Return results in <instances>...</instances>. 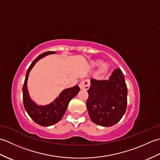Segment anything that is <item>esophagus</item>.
<instances>
[{
    "mask_svg": "<svg viewBox=\"0 0 160 160\" xmlns=\"http://www.w3.org/2000/svg\"><path fill=\"white\" fill-rule=\"evenodd\" d=\"M79 87L82 90H87L89 89V88L90 87V82H89V80L85 79L82 80V82H81L79 84Z\"/></svg>",
    "mask_w": 160,
    "mask_h": 160,
    "instance_id": "1",
    "label": "esophagus"
}]
</instances>
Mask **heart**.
I'll return each instance as SVG.
<instances>
[{
	"label": "heart",
	"instance_id": "heart-1",
	"mask_svg": "<svg viewBox=\"0 0 160 160\" xmlns=\"http://www.w3.org/2000/svg\"><path fill=\"white\" fill-rule=\"evenodd\" d=\"M101 60H98L94 61V62H92V65L93 66H98V65H100L99 67V70H98V72H99L100 74L101 75H104L106 74L108 70H109V65H108V64L107 62H102L101 63Z\"/></svg>",
	"mask_w": 160,
	"mask_h": 160
}]
</instances>
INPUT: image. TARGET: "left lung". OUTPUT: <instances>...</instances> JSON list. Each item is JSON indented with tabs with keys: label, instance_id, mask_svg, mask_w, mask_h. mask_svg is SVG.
I'll return each instance as SVG.
<instances>
[{
	"label": "left lung",
	"instance_id": "left-lung-1",
	"mask_svg": "<svg viewBox=\"0 0 160 160\" xmlns=\"http://www.w3.org/2000/svg\"><path fill=\"white\" fill-rule=\"evenodd\" d=\"M87 108L91 120L98 125L111 127L121 120L127 105V87L120 69L108 80L91 79Z\"/></svg>",
	"mask_w": 160,
	"mask_h": 160
}]
</instances>
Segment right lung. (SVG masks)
<instances>
[{
    "label": "right lung",
    "mask_w": 160,
    "mask_h": 160,
    "mask_svg": "<svg viewBox=\"0 0 160 160\" xmlns=\"http://www.w3.org/2000/svg\"><path fill=\"white\" fill-rule=\"evenodd\" d=\"M56 52H47L40 54L33 60L27 71L25 82L22 87L23 104L28 115L36 123L43 127H48L55 124L62 118L65 113L70 100L73 98L80 91L78 85L64 90L55 101L47 106H38L31 100L27 88L28 76L30 71L37 61L49 54L55 53Z\"/></svg>",
    "instance_id": "right-lung-1"
}]
</instances>
